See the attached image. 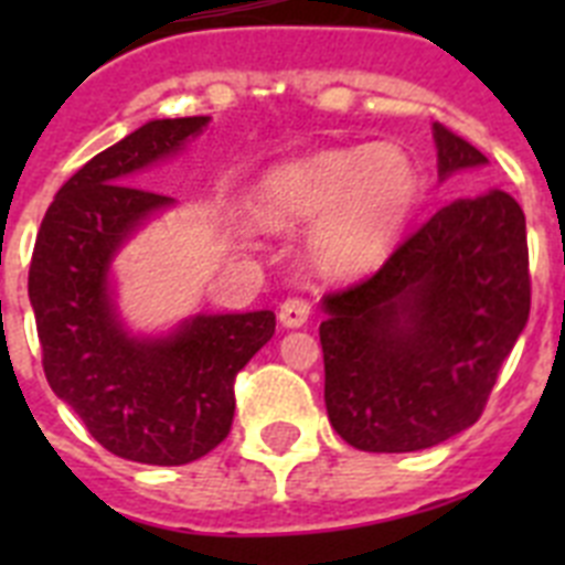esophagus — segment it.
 <instances>
[{
  "label": "esophagus",
  "mask_w": 565,
  "mask_h": 565,
  "mask_svg": "<svg viewBox=\"0 0 565 565\" xmlns=\"http://www.w3.org/2000/svg\"><path fill=\"white\" fill-rule=\"evenodd\" d=\"M279 322L286 328H299L306 326L308 317H311V302L302 297H288L282 306H279Z\"/></svg>",
  "instance_id": "34e87169"
}]
</instances>
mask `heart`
<instances>
[{
	"instance_id": "b5f03b06",
	"label": "heart",
	"mask_w": 565,
	"mask_h": 565,
	"mask_svg": "<svg viewBox=\"0 0 565 565\" xmlns=\"http://www.w3.org/2000/svg\"><path fill=\"white\" fill-rule=\"evenodd\" d=\"M418 194L422 174L402 147L322 149L271 169L259 183L254 212L268 228L319 221V263L337 274H359L393 252Z\"/></svg>"
}]
</instances>
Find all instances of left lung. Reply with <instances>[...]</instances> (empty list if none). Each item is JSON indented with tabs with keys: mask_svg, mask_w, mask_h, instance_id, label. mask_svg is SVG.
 I'll use <instances>...</instances> for the list:
<instances>
[{
	"mask_svg": "<svg viewBox=\"0 0 565 565\" xmlns=\"http://www.w3.org/2000/svg\"><path fill=\"white\" fill-rule=\"evenodd\" d=\"M438 174L487 163L436 124ZM532 302L526 217L501 189L438 209L371 277L326 294L319 326L333 430L416 452L481 418Z\"/></svg>",
	"mask_w": 565,
	"mask_h": 565,
	"instance_id": "8db88e82",
	"label": "left lung"
}]
</instances>
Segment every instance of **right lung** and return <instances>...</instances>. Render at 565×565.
Segmentation results:
<instances>
[{"label":"right lung","instance_id":"right-lung-1","mask_svg":"<svg viewBox=\"0 0 565 565\" xmlns=\"http://www.w3.org/2000/svg\"><path fill=\"white\" fill-rule=\"evenodd\" d=\"M209 124L163 118L84 163L50 203L30 259L50 387L89 436L127 461L178 467L212 452L232 430L234 379L274 337V311L198 317L174 337L138 342L115 322L107 268L115 248L172 198L138 186L143 167Z\"/></svg>","mask_w":565,"mask_h":565}]
</instances>
